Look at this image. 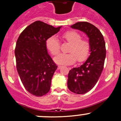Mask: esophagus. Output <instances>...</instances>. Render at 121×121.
<instances>
[{
  "label": "esophagus",
  "instance_id": "esophagus-1",
  "mask_svg": "<svg viewBox=\"0 0 121 121\" xmlns=\"http://www.w3.org/2000/svg\"><path fill=\"white\" fill-rule=\"evenodd\" d=\"M62 67H63V66H62V65H58V69H60V68H61Z\"/></svg>",
  "mask_w": 121,
  "mask_h": 121
}]
</instances>
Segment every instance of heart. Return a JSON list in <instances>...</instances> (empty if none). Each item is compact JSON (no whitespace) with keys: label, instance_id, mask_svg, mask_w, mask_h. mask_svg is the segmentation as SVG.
<instances>
[{"label":"heart","instance_id":"heart-1","mask_svg":"<svg viewBox=\"0 0 121 121\" xmlns=\"http://www.w3.org/2000/svg\"><path fill=\"white\" fill-rule=\"evenodd\" d=\"M64 39L70 44L67 54L60 53L54 58L56 63L62 65H70L76 61H82L88 56L91 46L88 41L81 39V36L75 31H67L62 35ZM47 49L52 55L57 54L60 52V46L58 40L56 36H52L46 41Z\"/></svg>","mask_w":121,"mask_h":121}]
</instances>
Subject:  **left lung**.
Listing matches in <instances>:
<instances>
[{
    "label": "left lung",
    "instance_id": "obj_1",
    "mask_svg": "<svg viewBox=\"0 0 121 121\" xmlns=\"http://www.w3.org/2000/svg\"><path fill=\"white\" fill-rule=\"evenodd\" d=\"M71 27L85 33L91 46L87 60L80 66L72 68L68 75V89L77 94H83L93 88L101 76L106 56L105 43L101 31L91 23L77 22Z\"/></svg>",
    "mask_w": 121,
    "mask_h": 121
}]
</instances>
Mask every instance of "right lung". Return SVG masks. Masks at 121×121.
Here are the masks:
<instances>
[{
	"mask_svg": "<svg viewBox=\"0 0 121 121\" xmlns=\"http://www.w3.org/2000/svg\"><path fill=\"white\" fill-rule=\"evenodd\" d=\"M61 27L36 21L28 26L17 40L14 53L18 74L26 90L36 97L50 90L57 65L47 53L46 41Z\"/></svg>",
	"mask_w": 121,
	"mask_h": 121,
	"instance_id": "1",
	"label": "right lung"
}]
</instances>
